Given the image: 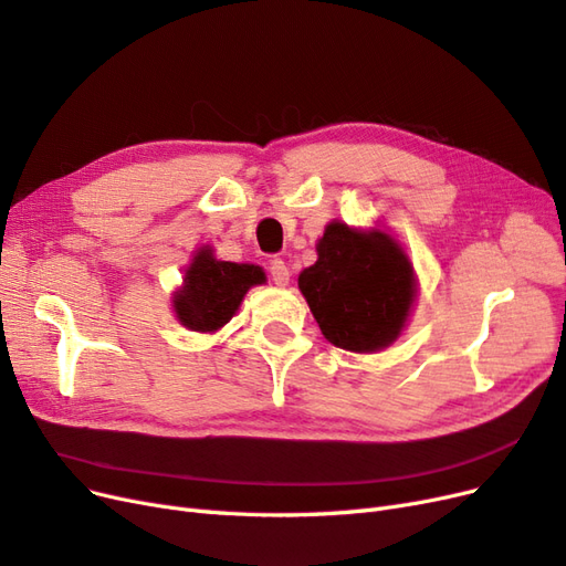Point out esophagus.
<instances>
[{
  "instance_id": "esophagus-1",
  "label": "esophagus",
  "mask_w": 566,
  "mask_h": 566,
  "mask_svg": "<svg viewBox=\"0 0 566 566\" xmlns=\"http://www.w3.org/2000/svg\"><path fill=\"white\" fill-rule=\"evenodd\" d=\"M269 273H271V281L276 285H287L290 283V271H287V264L283 260H271L269 262Z\"/></svg>"
}]
</instances>
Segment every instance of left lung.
Listing matches in <instances>:
<instances>
[{"label":"left lung","instance_id":"8db88e82","mask_svg":"<svg viewBox=\"0 0 566 566\" xmlns=\"http://www.w3.org/2000/svg\"><path fill=\"white\" fill-rule=\"evenodd\" d=\"M318 260L300 273V290L325 339L349 352H375L399 337L416 295L413 266L387 233L325 227Z\"/></svg>","mask_w":566,"mask_h":566}]
</instances>
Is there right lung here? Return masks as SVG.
Instances as JSON below:
<instances>
[{
	"instance_id": "add662e5",
	"label": "right lung",
	"mask_w": 566,
	"mask_h": 566,
	"mask_svg": "<svg viewBox=\"0 0 566 566\" xmlns=\"http://www.w3.org/2000/svg\"><path fill=\"white\" fill-rule=\"evenodd\" d=\"M264 281L260 266L219 262L210 248H202L175 295V312L186 328L212 333L231 321L248 290Z\"/></svg>"
}]
</instances>
